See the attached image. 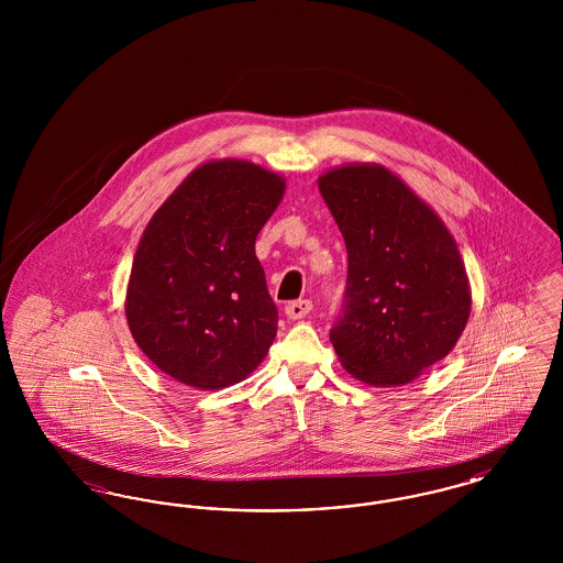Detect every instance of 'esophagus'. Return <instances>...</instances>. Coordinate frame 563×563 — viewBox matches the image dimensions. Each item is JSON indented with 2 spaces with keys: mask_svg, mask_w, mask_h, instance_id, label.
I'll return each mask as SVG.
<instances>
[{
  "mask_svg": "<svg viewBox=\"0 0 563 563\" xmlns=\"http://www.w3.org/2000/svg\"><path fill=\"white\" fill-rule=\"evenodd\" d=\"M310 310H312V301H310V299H295L291 303H287L285 314H287L289 319H294V321H299V319L308 317Z\"/></svg>",
  "mask_w": 563,
  "mask_h": 563,
  "instance_id": "obj_1",
  "label": "esophagus"
}]
</instances>
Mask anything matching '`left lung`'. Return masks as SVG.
<instances>
[{"instance_id":"8db88e82","label":"left lung","mask_w":563,"mask_h":563,"mask_svg":"<svg viewBox=\"0 0 563 563\" xmlns=\"http://www.w3.org/2000/svg\"><path fill=\"white\" fill-rule=\"evenodd\" d=\"M349 251L342 314L329 338L342 365L372 386H401L445 358L471 314L454 236L424 200L379 164L319 177Z\"/></svg>"}]
</instances>
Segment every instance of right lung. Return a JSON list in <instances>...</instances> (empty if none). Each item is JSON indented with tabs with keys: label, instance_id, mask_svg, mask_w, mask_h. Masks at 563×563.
<instances>
[{
	"label": "right lung",
	"instance_id": "right-lung-1",
	"mask_svg": "<svg viewBox=\"0 0 563 563\" xmlns=\"http://www.w3.org/2000/svg\"><path fill=\"white\" fill-rule=\"evenodd\" d=\"M283 194L285 179L253 162H207L152 217L134 253L126 319L161 372L219 390L264 361L278 310L255 239Z\"/></svg>",
	"mask_w": 563,
	"mask_h": 563
}]
</instances>
